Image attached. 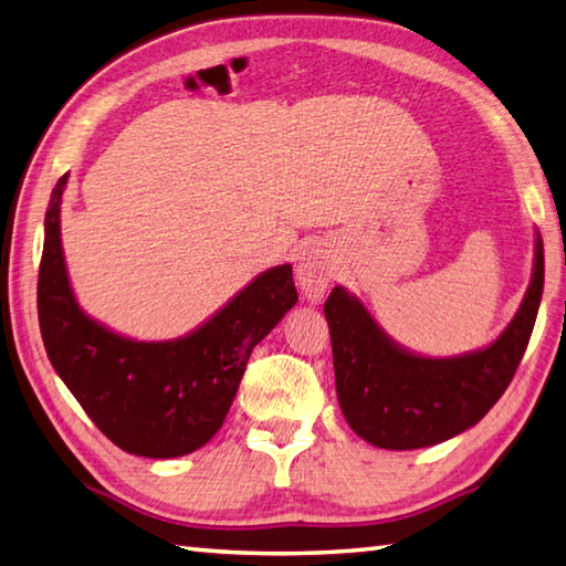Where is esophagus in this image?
Wrapping results in <instances>:
<instances>
[{
    "label": "esophagus",
    "mask_w": 566,
    "mask_h": 566,
    "mask_svg": "<svg viewBox=\"0 0 566 566\" xmlns=\"http://www.w3.org/2000/svg\"><path fill=\"white\" fill-rule=\"evenodd\" d=\"M331 280H333V264L326 258V252L318 248L306 250L302 262H298L296 268V282L302 286V292L316 302V298L326 294Z\"/></svg>",
    "instance_id": "1"
}]
</instances>
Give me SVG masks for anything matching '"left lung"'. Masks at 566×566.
Listing matches in <instances>:
<instances>
[{
    "label": "left lung",
    "instance_id": "obj_1",
    "mask_svg": "<svg viewBox=\"0 0 566 566\" xmlns=\"http://www.w3.org/2000/svg\"><path fill=\"white\" fill-rule=\"evenodd\" d=\"M545 286L535 238L533 280L518 314L484 350L420 357L396 345L359 298L333 286L326 306L335 391L359 438L384 450L430 448L476 426L506 391L525 355Z\"/></svg>",
    "mask_w": 566,
    "mask_h": 566
}]
</instances>
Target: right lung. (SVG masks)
<instances>
[{
    "instance_id": "add662e5",
    "label": "right lung",
    "mask_w": 566,
    "mask_h": 566,
    "mask_svg": "<svg viewBox=\"0 0 566 566\" xmlns=\"http://www.w3.org/2000/svg\"><path fill=\"white\" fill-rule=\"evenodd\" d=\"M57 179L45 211L39 323L48 359L94 426L124 452L170 460L207 444L231 408L245 365L296 304L292 264L255 276L185 338L138 343L80 308L60 243Z\"/></svg>"
}]
</instances>
